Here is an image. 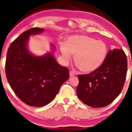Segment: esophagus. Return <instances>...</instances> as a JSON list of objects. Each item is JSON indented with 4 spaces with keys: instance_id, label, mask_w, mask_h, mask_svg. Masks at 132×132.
Returning <instances> with one entry per match:
<instances>
[{
    "instance_id": "obj_1",
    "label": "esophagus",
    "mask_w": 132,
    "mask_h": 132,
    "mask_svg": "<svg viewBox=\"0 0 132 132\" xmlns=\"http://www.w3.org/2000/svg\"><path fill=\"white\" fill-rule=\"evenodd\" d=\"M75 73L74 71H70V77H73V76H75Z\"/></svg>"
}]
</instances>
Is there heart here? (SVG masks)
Returning <instances> with one entry per match:
<instances>
[{"instance_id": "b5f03b06", "label": "heart", "mask_w": 132, "mask_h": 132, "mask_svg": "<svg viewBox=\"0 0 132 132\" xmlns=\"http://www.w3.org/2000/svg\"><path fill=\"white\" fill-rule=\"evenodd\" d=\"M60 50L65 62L74 61L81 71L91 73L97 70L106 60L108 53V45L104 42L97 40L88 35H74L70 37Z\"/></svg>"}]
</instances>
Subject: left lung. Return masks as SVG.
Segmentation results:
<instances>
[{
	"label": "left lung",
	"mask_w": 132,
	"mask_h": 132,
	"mask_svg": "<svg viewBox=\"0 0 132 132\" xmlns=\"http://www.w3.org/2000/svg\"><path fill=\"white\" fill-rule=\"evenodd\" d=\"M127 72V58L122 49L110 50L104 63L89 74L78 75V98L92 108H103L120 95Z\"/></svg>",
	"instance_id": "1"
}]
</instances>
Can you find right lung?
Masks as SVG:
<instances>
[{"label": "right lung", "instance_id": "add662e5", "mask_svg": "<svg viewBox=\"0 0 132 132\" xmlns=\"http://www.w3.org/2000/svg\"><path fill=\"white\" fill-rule=\"evenodd\" d=\"M44 31L33 28L23 32L11 43L7 53L8 82L19 99L31 106L42 107L50 103L70 77L68 69L59 64L51 53L38 57L29 52V36Z\"/></svg>", "mask_w": 132, "mask_h": 132}]
</instances>
